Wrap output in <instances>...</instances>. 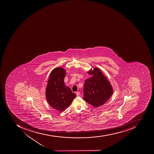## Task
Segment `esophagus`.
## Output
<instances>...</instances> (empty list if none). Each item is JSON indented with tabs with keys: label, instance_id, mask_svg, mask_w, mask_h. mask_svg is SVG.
Wrapping results in <instances>:
<instances>
[{
	"label": "esophagus",
	"instance_id": "1",
	"mask_svg": "<svg viewBox=\"0 0 154 154\" xmlns=\"http://www.w3.org/2000/svg\"><path fill=\"white\" fill-rule=\"evenodd\" d=\"M80 92L77 91L76 92V96H77V97H78L79 95H80Z\"/></svg>",
	"mask_w": 154,
	"mask_h": 154
}]
</instances>
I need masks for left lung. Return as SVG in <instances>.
<instances>
[{
	"label": "left lung",
	"instance_id": "left-lung-1",
	"mask_svg": "<svg viewBox=\"0 0 154 154\" xmlns=\"http://www.w3.org/2000/svg\"><path fill=\"white\" fill-rule=\"evenodd\" d=\"M92 76L85 80L83 99L94 107L104 105L110 98L113 88L100 69L94 67L88 72Z\"/></svg>",
	"mask_w": 154,
	"mask_h": 154
}]
</instances>
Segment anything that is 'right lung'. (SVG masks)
<instances>
[{
  "mask_svg": "<svg viewBox=\"0 0 154 154\" xmlns=\"http://www.w3.org/2000/svg\"><path fill=\"white\" fill-rule=\"evenodd\" d=\"M66 71L62 67L54 69L49 75L46 90L47 101L51 107L62 112L69 107L76 95L64 84Z\"/></svg>",
  "mask_w": 154,
  "mask_h": 154,
  "instance_id": "right-lung-1",
  "label": "right lung"
}]
</instances>
